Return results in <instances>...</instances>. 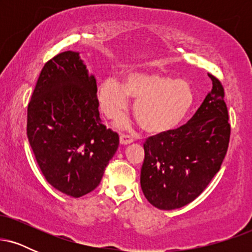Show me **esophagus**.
Masks as SVG:
<instances>
[{"instance_id":"esophagus-1","label":"esophagus","mask_w":252,"mask_h":252,"mask_svg":"<svg viewBox=\"0 0 252 252\" xmlns=\"http://www.w3.org/2000/svg\"><path fill=\"white\" fill-rule=\"evenodd\" d=\"M120 143L122 144V146H126V144L132 143V138L130 137V136H128V135L122 134V135L120 136Z\"/></svg>"}]
</instances>
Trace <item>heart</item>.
Here are the masks:
<instances>
[{
	"mask_svg": "<svg viewBox=\"0 0 252 252\" xmlns=\"http://www.w3.org/2000/svg\"><path fill=\"white\" fill-rule=\"evenodd\" d=\"M129 97L136 99V120L150 134H163L180 126L195 100L189 83L158 72H130L124 84L106 77L98 88L100 109L111 120L126 111Z\"/></svg>",
	"mask_w": 252,
	"mask_h": 252,
	"instance_id": "obj_1",
	"label": "heart"
}]
</instances>
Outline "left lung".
Here are the masks:
<instances>
[{"label": "left lung", "instance_id": "left-lung-1", "mask_svg": "<svg viewBox=\"0 0 252 252\" xmlns=\"http://www.w3.org/2000/svg\"><path fill=\"white\" fill-rule=\"evenodd\" d=\"M212 90L189 123L152 136L144 147L141 189L153 206L180 209L207 187L226 155L230 124L224 89L212 74Z\"/></svg>", "mask_w": 252, "mask_h": 252}]
</instances>
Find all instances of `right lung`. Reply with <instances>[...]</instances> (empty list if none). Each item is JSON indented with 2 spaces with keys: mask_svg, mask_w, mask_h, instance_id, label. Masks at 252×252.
I'll list each match as a JSON object with an SVG mask.
<instances>
[{
  "mask_svg": "<svg viewBox=\"0 0 252 252\" xmlns=\"http://www.w3.org/2000/svg\"><path fill=\"white\" fill-rule=\"evenodd\" d=\"M96 78L79 52L46 63L27 110V137L51 186L79 198L92 192L120 144L100 122Z\"/></svg>",
  "mask_w": 252,
  "mask_h": 252,
  "instance_id": "add662e5",
  "label": "right lung"
}]
</instances>
